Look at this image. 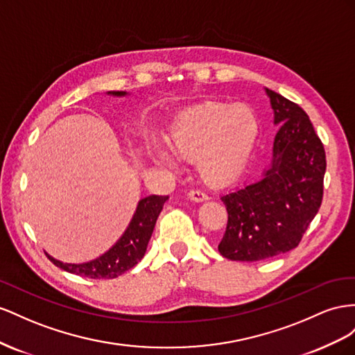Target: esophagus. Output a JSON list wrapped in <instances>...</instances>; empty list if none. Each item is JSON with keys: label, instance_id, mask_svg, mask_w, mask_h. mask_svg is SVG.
Listing matches in <instances>:
<instances>
[{"label": "esophagus", "instance_id": "34e87169", "mask_svg": "<svg viewBox=\"0 0 355 355\" xmlns=\"http://www.w3.org/2000/svg\"><path fill=\"white\" fill-rule=\"evenodd\" d=\"M189 198L191 199V200H195V202H202V200H207L208 199V196L204 193V191H200V190H189Z\"/></svg>", "mask_w": 355, "mask_h": 355}]
</instances>
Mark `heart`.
Returning <instances> with one entry per match:
<instances>
[{
    "label": "heart",
    "mask_w": 355,
    "mask_h": 355,
    "mask_svg": "<svg viewBox=\"0 0 355 355\" xmlns=\"http://www.w3.org/2000/svg\"><path fill=\"white\" fill-rule=\"evenodd\" d=\"M259 135V120L248 105L209 101L186 110L172 121L165 141L175 156L193 160L200 178L221 184L245 165ZM151 159L171 164L168 151L157 144L148 147Z\"/></svg>",
    "instance_id": "b5f03b06"
}]
</instances>
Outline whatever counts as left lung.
I'll return each mask as SVG.
<instances>
[{"mask_svg": "<svg viewBox=\"0 0 355 355\" xmlns=\"http://www.w3.org/2000/svg\"><path fill=\"white\" fill-rule=\"evenodd\" d=\"M279 130L265 178L223 196L227 226L223 257L257 261L296 248L322 202L326 151L308 114L266 89Z\"/></svg>", "mask_w": 355, "mask_h": 355, "instance_id": "left-lung-1", "label": "left lung"}]
</instances>
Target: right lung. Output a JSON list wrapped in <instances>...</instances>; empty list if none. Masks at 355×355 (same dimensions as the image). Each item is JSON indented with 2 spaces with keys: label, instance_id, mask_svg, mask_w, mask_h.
<instances>
[{
  "label": "right lung",
  "instance_id": "add662e5",
  "mask_svg": "<svg viewBox=\"0 0 355 355\" xmlns=\"http://www.w3.org/2000/svg\"><path fill=\"white\" fill-rule=\"evenodd\" d=\"M113 95H125V92H113ZM166 199L168 196L157 195L141 199L135 216L123 236L104 256L94 261L83 263V265H69V263H62L50 256L47 257L55 266L78 277H87L92 279L116 278L126 270L132 269L146 254L147 244L151 234H153L156 220Z\"/></svg>",
  "mask_w": 355,
  "mask_h": 355
}]
</instances>
